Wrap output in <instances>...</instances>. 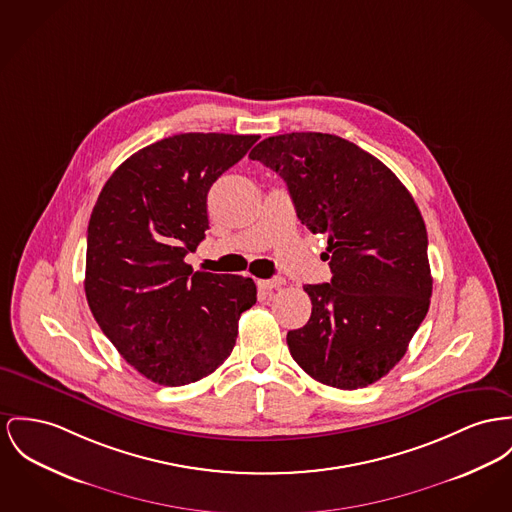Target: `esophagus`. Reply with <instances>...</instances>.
Masks as SVG:
<instances>
[{
	"label": "esophagus",
	"instance_id": "esophagus-1",
	"mask_svg": "<svg viewBox=\"0 0 512 512\" xmlns=\"http://www.w3.org/2000/svg\"><path fill=\"white\" fill-rule=\"evenodd\" d=\"M281 285H285V279H281V277H275V279H260V281H258V287L264 289V291H272V289H277V287H281Z\"/></svg>",
	"mask_w": 512,
	"mask_h": 512
}]
</instances>
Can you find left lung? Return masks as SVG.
Returning <instances> with one entry per match:
<instances>
[{
	"mask_svg": "<svg viewBox=\"0 0 512 512\" xmlns=\"http://www.w3.org/2000/svg\"><path fill=\"white\" fill-rule=\"evenodd\" d=\"M277 172L297 217L328 235L330 283L305 285L307 324L287 334L297 365L314 380L365 388L406 355L433 293L427 229L408 188L355 143L318 132L260 141L250 151Z\"/></svg>",
	"mask_w": 512,
	"mask_h": 512,
	"instance_id": "obj_1",
	"label": "left lung"
}]
</instances>
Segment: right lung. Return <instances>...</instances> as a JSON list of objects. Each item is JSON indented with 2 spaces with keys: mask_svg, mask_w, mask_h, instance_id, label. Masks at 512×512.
<instances>
[{
  "mask_svg": "<svg viewBox=\"0 0 512 512\" xmlns=\"http://www.w3.org/2000/svg\"><path fill=\"white\" fill-rule=\"evenodd\" d=\"M260 136L180 134L139 149L106 180L87 229L85 295L118 353L149 380L184 386L233 351L256 283L184 262L209 229L211 184Z\"/></svg>",
  "mask_w": 512,
  "mask_h": 512,
  "instance_id": "1",
  "label": "right lung"
}]
</instances>
